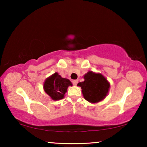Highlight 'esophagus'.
Masks as SVG:
<instances>
[{
  "label": "esophagus",
  "instance_id": "34e87169",
  "mask_svg": "<svg viewBox=\"0 0 147 147\" xmlns=\"http://www.w3.org/2000/svg\"><path fill=\"white\" fill-rule=\"evenodd\" d=\"M78 83V80H73L72 81V84H73L74 86H76Z\"/></svg>",
  "mask_w": 147,
  "mask_h": 147
}]
</instances>
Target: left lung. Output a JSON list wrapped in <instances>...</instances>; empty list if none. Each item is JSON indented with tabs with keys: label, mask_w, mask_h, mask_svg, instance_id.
Listing matches in <instances>:
<instances>
[{
	"label": "left lung",
	"mask_w": 147,
	"mask_h": 147,
	"mask_svg": "<svg viewBox=\"0 0 147 147\" xmlns=\"http://www.w3.org/2000/svg\"><path fill=\"white\" fill-rule=\"evenodd\" d=\"M84 81L78 84L82 88V94L87 101L96 103L107 95L110 84L102 74L88 71L84 76Z\"/></svg>",
	"instance_id": "obj_1"
}]
</instances>
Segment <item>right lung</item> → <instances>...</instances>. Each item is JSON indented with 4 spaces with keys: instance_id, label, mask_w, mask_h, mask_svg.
<instances>
[{
    "instance_id": "obj_1",
    "label": "right lung",
    "mask_w": 147,
    "mask_h": 147,
    "mask_svg": "<svg viewBox=\"0 0 147 147\" xmlns=\"http://www.w3.org/2000/svg\"><path fill=\"white\" fill-rule=\"evenodd\" d=\"M45 92L54 100L62 99L69 86H72L69 80L63 78L57 73L53 74L45 81L43 85Z\"/></svg>"
}]
</instances>
